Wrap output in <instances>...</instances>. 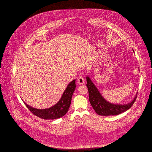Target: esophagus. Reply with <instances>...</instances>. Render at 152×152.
<instances>
[{
    "label": "esophagus",
    "instance_id": "obj_1",
    "mask_svg": "<svg viewBox=\"0 0 152 152\" xmlns=\"http://www.w3.org/2000/svg\"><path fill=\"white\" fill-rule=\"evenodd\" d=\"M77 83L79 84H84L85 81H84V79L83 78V76L78 77L77 80Z\"/></svg>",
    "mask_w": 152,
    "mask_h": 152
}]
</instances>
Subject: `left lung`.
I'll return each instance as SVG.
<instances>
[{
	"label": "left lung",
	"mask_w": 152,
	"mask_h": 152,
	"mask_svg": "<svg viewBox=\"0 0 152 152\" xmlns=\"http://www.w3.org/2000/svg\"><path fill=\"white\" fill-rule=\"evenodd\" d=\"M87 87L89 92L90 103L97 114L101 116H114L122 113L130 108L136 101L137 95L134 99L128 104H114L106 101L101 96L97 88L90 78L87 77Z\"/></svg>",
	"instance_id": "1"
}]
</instances>
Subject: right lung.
Instances as JSON below:
<instances>
[{
	"label": "right lung",
	"mask_w": 152,
	"mask_h": 152,
	"mask_svg": "<svg viewBox=\"0 0 152 152\" xmlns=\"http://www.w3.org/2000/svg\"><path fill=\"white\" fill-rule=\"evenodd\" d=\"M75 80L71 81L65 89L61 99L54 106L48 109L34 108L26 104L27 108L32 113L44 120H54L64 116L69 108L73 94L76 88Z\"/></svg>",
	"instance_id": "right-lung-1"
}]
</instances>
